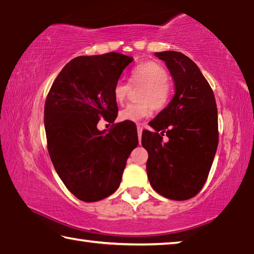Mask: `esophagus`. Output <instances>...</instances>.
<instances>
[{"label":"esophagus","instance_id":"1","mask_svg":"<svg viewBox=\"0 0 254 254\" xmlns=\"http://www.w3.org/2000/svg\"><path fill=\"white\" fill-rule=\"evenodd\" d=\"M136 128H137V135H139V140L141 141V136H142V128H143V126H141V124H137Z\"/></svg>","mask_w":254,"mask_h":254}]
</instances>
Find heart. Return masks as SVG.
Returning a JSON list of instances; mask_svg holds the SVG:
<instances>
[{
	"label": "heart",
	"mask_w": 254,
	"mask_h": 254,
	"mask_svg": "<svg viewBox=\"0 0 254 254\" xmlns=\"http://www.w3.org/2000/svg\"><path fill=\"white\" fill-rule=\"evenodd\" d=\"M132 88H141L136 94L135 104L127 105L119 114L120 121L136 122L148 117L150 112L161 111L168 105L171 96L169 74L165 67L156 62H145L130 72V85L119 80L113 87V96L118 104H123Z\"/></svg>",
	"instance_id": "obj_1"
}]
</instances>
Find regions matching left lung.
Returning <instances> with one entry per match:
<instances>
[{"instance_id":"obj_1","label":"left lung","mask_w":254,"mask_h":254,"mask_svg":"<svg viewBox=\"0 0 254 254\" xmlns=\"http://www.w3.org/2000/svg\"><path fill=\"white\" fill-rule=\"evenodd\" d=\"M166 63L175 95L142 132L147 174L158 194L174 200L196 196L207 180L218 144L216 101L196 64L178 51L154 53ZM169 136L163 141V136Z\"/></svg>"}]
</instances>
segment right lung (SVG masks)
<instances>
[{"label": "right lung", "mask_w": 254, "mask_h": 254, "mask_svg": "<svg viewBox=\"0 0 254 254\" xmlns=\"http://www.w3.org/2000/svg\"><path fill=\"white\" fill-rule=\"evenodd\" d=\"M133 62L119 53L79 56L70 60L51 85L45 103L47 148L68 190L91 203L117 190L131 151L136 148V127L112 124L97 130L101 118L114 122L118 105L113 87Z\"/></svg>", "instance_id": "right-lung-1"}]
</instances>
